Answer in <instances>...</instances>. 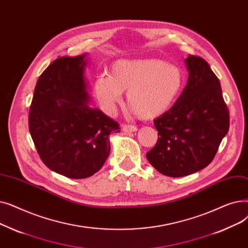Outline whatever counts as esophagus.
Returning <instances> with one entry per match:
<instances>
[{"label": "esophagus", "mask_w": 248, "mask_h": 248, "mask_svg": "<svg viewBox=\"0 0 248 248\" xmlns=\"http://www.w3.org/2000/svg\"><path fill=\"white\" fill-rule=\"evenodd\" d=\"M123 131L126 133H132V132H136L137 131V127L134 125H124L122 127Z\"/></svg>", "instance_id": "34e87169"}]
</instances>
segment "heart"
Instances as JSON below:
<instances>
[{
  "instance_id": "1",
  "label": "heart",
  "mask_w": 248,
  "mask_h": 248,
  "mask_svg": "<svg viewBox=\"0 0 248 248\" xmlns=\"http://www.w3.org/2000/svg\"><path fill=\"white\" fill-rule=\"evenodd\" d=\"M184 73L178 65L160 58L120 60L109 74H101L93 81V95L102 110L112 115L122 102L123 92L129 111L145 120L166 113L179 98Z\"/></svg>"
}]
</instances>
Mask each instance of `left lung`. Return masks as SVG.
Masks as SVG:
<instances>
[{"mask_svg": "<svg viewBox=\"0 0 248 248\" xmlns=\"http://www.w3.org/2000/svg\"><path fill=\"white\" fill-rule=\"evenodd\" d=\"M187 81L172 107L155 121V146L146 153L160 173L180 178L205 169L229 130V113L218 78L203 58L185 60Z\"/></svg>", "mask_w": 248, "mask_h": 248, "instance_id": "left-lung-1", "label": "left lung"}]
</instances>
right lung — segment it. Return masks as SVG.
Instances as JSON below:
<instances>
[{"instance_id":"obj_1","label":"right lung","mask_w":248,"mask_h":248,"mask_svg":"<svg viewBox=\"0 0 248 248\" xmlns=\"http://www.w3.org/2000/svg\"><path fill=\"white\" fill-rule=\"evenodd\" d=\"M88 53L55 60L39 77L29 113V131L45 166L70 179L99 171L110 155L111 133L120 127L90 106Z\"/></svg>"}]
</instances>
